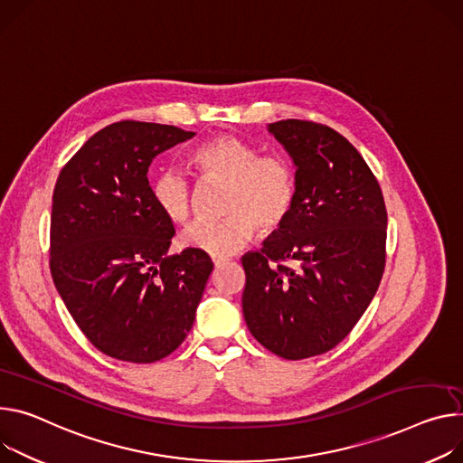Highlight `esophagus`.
I'll list each match as a JSON object with an SVG mask.
<instances>
[{
    "mask_svg": "<svg viewBox=\"0 0 463 463\" xmlns=\"http://www.w3.org/2000/svg\"><path fill=\"white\" fill-rule=\"evenodd\" d=\"M213 262H214V266H216V268H220V266L227 264V262H229V259H220V257H216V259H213Z\"/></svg>",
    "mask_w": 463,
    "mask_h": 463,
    "instance_id": "1",
    "label": "esophagus"
}]
</instances>
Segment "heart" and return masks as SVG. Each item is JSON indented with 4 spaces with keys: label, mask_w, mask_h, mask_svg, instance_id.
Wrapping results in <instances>:
<instances>
[{
    "label": "heart",
    "mask_w": 463,
    "mask_h": 463,
    "mask_svg": "<svg viewBox=\"0 0 463 463\" xmlns=\"http://www.w3.org/2000/svg\"><path fill=\"white\" fill-rule=\"evenodd\" d=\"M234 135H218L192 153V164L203 179L229 184L227 218L195 222L181 236L188 249L210 257H231L255 236L280 229L298 199L296 167L279 153H266ZM151 197L174 223H184L192 210V184L179 170H164L151 183Z\"/></svg>",
    "instance_id": "1"
}]
</instances>
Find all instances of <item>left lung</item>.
Returning <instances> with one entry per match:
<instances>
[{
  "label": "left lung",
  "mask_w": 463,
  "mask_h": 463,
  "mask_svg": "<svg viewBox=\"0 0 463 463\" xmlns=\"http://www.w3.org/2000/svg\"><path fill=\"white\" fill-rule=\"evenodd\" d=\"M296 164L298 199L288 222L241 257L243 317L286 360L323 354L358 323L386 266L383 190L356 147L326 125H268Z\"/></svg>",
  "instance_id": "8db88e82"
}]
</instances>
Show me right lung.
Instances as JSON below:
<instances>
[{
  "instance_id": "add662e5",
  "label": "right lung",
  "mask_w": 463,
  "mask_h": 463,
  "mask_svg": "<svg viewBox=\"0 0 463 463\" xmlns=\"http://www.w3.org/2000/svg\"><path fill=\"white\" fill-rule=\"evenodd\" d=\"M195 133L116 121L61 170L52 208L50 269L77 326L103 354L153 364L190 332L214 269L206 253L167 257L174 223L156 208L153 158Z\"/></svg>"
}]
</instances>
